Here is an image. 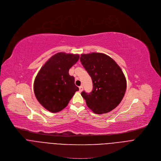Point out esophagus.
<instances>
[{
    "mask_svg": "<svg viewBox=\"0 0 161 161\" xmlns=\"http://www.w3.org/2000/svg\"><path fill=\"white\" fill-rule=\"evenodd\" d=\"M82 91H83V86H82V85H81V86L79 87V91L81 92Z\"/></svg>",
    "mask_w": 161,
    "mask_h": 161,
    "instance_id": "esophagus-1",
    "label": "esophagus"
}]
</instances>
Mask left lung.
Wrapping results in <instances>:
<instances>
[{
    "label": "left lung",
    "instance_id": "1",
    "mask_svg": "<svg viewBox=\"0 0 161 161\" xmlns=\"http://www.w3.org/2000/svg\"><path fill=\"white\" fill-rule=\"evenodd\" d=\"M82 65L91 77V92H81L89 108L96 114L107 113L119 105L126 90V80L120 67L102 53L81 54Z\"/></svg>",
    "mask_w": 161,
    "mask_h": 161
}]
</instances>
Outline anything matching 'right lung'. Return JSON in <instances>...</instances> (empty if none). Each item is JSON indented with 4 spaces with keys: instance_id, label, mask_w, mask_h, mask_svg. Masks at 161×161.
Masks as SVG:
<instances>
[{
    "instance_id": "right-lung-1",
    "label": "right lung",
    "mask_w": 161,
    "mask_h": 161,
    "mask_svg": "<svg viewBox=\"0 0 161 161\" xmlns=\"http://www.w3.org/2000/svg\"><path fill=\"white\" fill-rule=\"evenodd\" d=\"M78 54L59 52L42 67L36 77L34 90L38 102L52 113L61 111L79 88L69 69L79 59Z\"/></svg>"
}]
</instances>
